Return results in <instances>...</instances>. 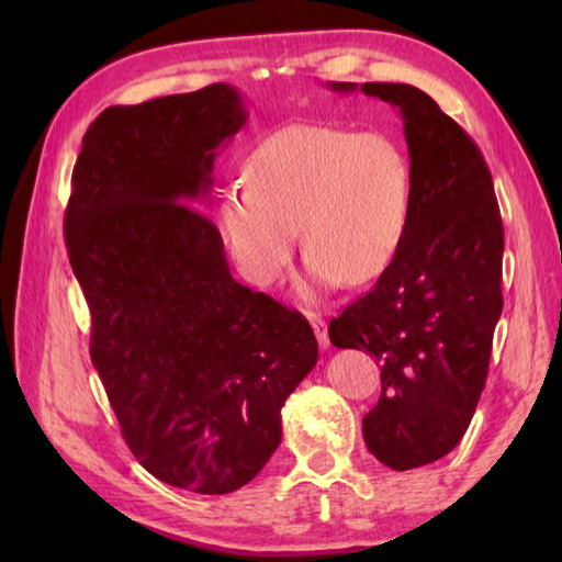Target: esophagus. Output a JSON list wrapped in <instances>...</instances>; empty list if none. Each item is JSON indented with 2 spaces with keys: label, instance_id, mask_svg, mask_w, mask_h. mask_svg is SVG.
I'll return each instance as SVG.
<instances>
[{
  "label": "esophagus",
  "instance_id": "1",
  "mask_svg": "<svg viewBox=\"0 0 562 562\" xmlns=\"http://www.w3.org/2000/svg\"><path fill=\"white\" fill-rule=\"evenodd\" d=\"M307 319H310V325H312V329H315V335H317V341H319V347L322 349H327L329 347V335H327V322L322 319L317 312H307Z\"/></svg>",
  "mask_w": 562,
  "mask_h": 562
}]
</instances>
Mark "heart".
I'll list each match as a JSON object with an SVG mask.
<instances>
[{"mask_svg":"<svg viewBox=\"0 0 562 562\" xmlns=\"http://www.w3.org/2000/svg\"><path fill=\"white\" fill-rule=\"evenodd\" d=\"M412 164L386 133L290 123L252 150L245 186L225 190L221 227L233 258L258 284L280 280L294 237L315 284H364L404 240Z\"/></svg>","mask_w":562,"mask_h":562,"instance_id":"b5f03b06","label":"heart"}]
</instances>
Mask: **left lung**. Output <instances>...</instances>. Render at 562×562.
I'll return each mask as SVG.
<instances>
[{
    "instance_id": "obj_1",
    "label": "left lung",
    "mask_w": 562,
    "mask_h": 562,
    "mask_svg": "<svg viewBox=\"0 0 562 562\" xmlns=\"http://www.w3.org/2000/svg\"><path fill=\"white\" fill-rule=\"evenodd\" d=\"M361 91L402 111L412 211L394 260L329 322V341L379 361L382 396L361 431L379 461L408 471L461 441L486 386L503 312V223L481 148L429 93L408 83Z\"/></svg>"
}]
</instances>
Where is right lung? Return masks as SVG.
Returning <instances> with one entry per match:
<instances>
[{
	"mask_svg": "<svg viewBox=\"0 0 562 562\" xmlns=\"http://www.w3.org/2000/svg\"><path fill=\"white\" fill-rule=\"evenodd\" d=\"M245 119L227 83L106 109L81 140L64 215L123 439L156 479L207 496L262 471L284 398L317 364L310 322L235 282L221 231L188 205Z\"/></svg>",
	"mask_w": 562,
	"mask_h": 562,
	"instance_id": "right-lung-1",
	"label": "right lung"
}]
</instances>
